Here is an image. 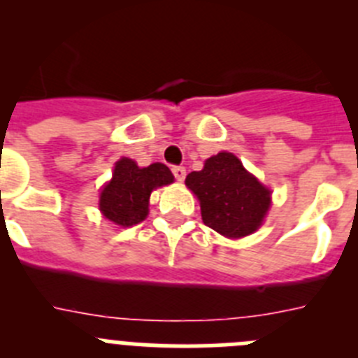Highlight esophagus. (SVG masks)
<instances>
[{"label": "esophagus", "instance_id": "esophagus-1", "mask_svg": "<svg viewBox=\"0 0 358 358\" xmlns=\"http://www.w3.org/2000/svg\"><path fill=\"white\" fill-rule=\"evenodd\" d=\"M172 172H173V177H176L177 181H179V182L185 181V177H186V170H185V166H173Z\"/></svg>", "mask_w": 358, "mask_h": 358}]
</instances>
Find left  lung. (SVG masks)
Listing matches in <instances>:
<instances>
[{"mask_svg":"<svg viewBox=\"0 0 358 358\" xmlns=\"http://www.w3.org/2000/svg\"><path fill=\"white\" fill-rule=\"evenodd\" d=\"M185 182L201 202L202 222L227 238L255 233L271 208V189L231 152L211 156L204 169L188 173Z\"/></svg>","mask_w":358,"mask_h":358,"instance_id":"8db88e82","label":"left lung"}]
</instances>
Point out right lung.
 I'll use <instances>...</instances> for the list:
<instances>
[{
    "instance_id": "obj_1",
    "label": "right lung",
    "mask_w": 358,
    "mask_h": 358,
    "mask_svg": "<svg viewBox=\"0 0 358 358\" xmlns=\"http://www.w3.org/2000/svg\"><path fill=\"white\" fill-rule=\"evenodd\" d=\"M170 182H173V176L166 164L152 163L141 169L136 161L122 157L116 161L113 179L100 192L98 206L116 226H134L147 218L152 189Z\"/></svg>"
}]
</instances>
